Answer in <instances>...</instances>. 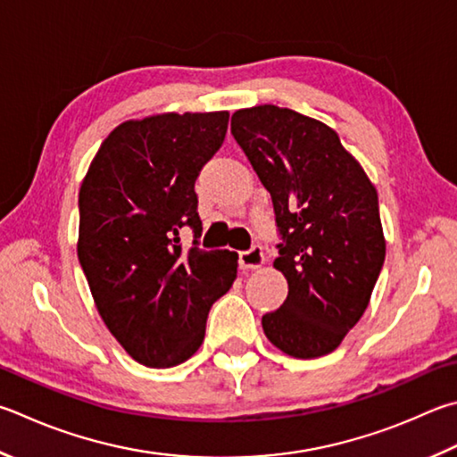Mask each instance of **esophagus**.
<instances>
[{"label": "esophagus", "mask_w": 457, "mask_h": 457, "mask_svg": "<svg viewBox=\"0 0 457 457\" xmlns=\"http://www.w3.org/2000/svg\"><path fill=\"white\" fill-rule=\"evenodd\" d=\"M263 263H265V255H263L262 245H253L250 250L239 252V265H242L244 270H257L262 268Z\"/></svg>", "instance_id": "esophagus-1"}]
</instances>
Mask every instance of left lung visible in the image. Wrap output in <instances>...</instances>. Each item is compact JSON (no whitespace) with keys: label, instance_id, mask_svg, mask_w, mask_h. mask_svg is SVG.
Instances as JSON below:
<instances>
[{"label":"left lung","instance_id":"left-lung-1","mask_svg":"<svg viewBox=\"0 0 457 457\" xmlns=\"http://www.w3.org/2000/svg\"><path fill=\"white\" fill-rule=\"evenodd\" d=\"M231 134L271 195L287 279L263 334L292 358L331 353L366 312L386 237L378 192L326 123L271 104L231 115Z\"/></svg>","mask_w":457,"mask_h":457}]
</instances>
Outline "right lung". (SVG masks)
Returning <instances> with one entry per match:
<instances>
[{
    "mask_svg": "<svg viewBox=\"0 0 457 457\" xmlns=\"http://www.w3.org/2000/svg\"><path fill=\"white\" fill-rule=\"evenodd\" d=\"M228 112L157 113L120 123L79 187L78 257L107 329L136 361L171 368L200 350L237 253L197 247L195 179L223 144ZM195 229L180 250L179 229Z\"/></svg>",
    "mask_w": 457,
    "mask_h": 457,
    "instance_id": "add662e5",
    "label": "right lung"
}]
</instances>
